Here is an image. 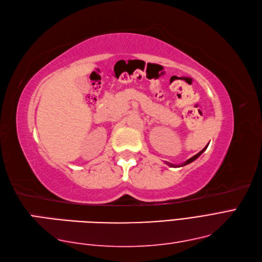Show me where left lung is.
Segmentation results:
<instances>
[{
	"label": "left lung",
	"instance_id": "left-lung-1",
	"mask_svg": "<svg viewBox=\"0 0 262 262\" xmlns=\"http://www.w3.org/2000/svg\"><path fill=\"white\" fill-rule=\"evenodd\" d=\"M208 146V145H207ZM207 146H206V148H203L199 153H196V155L195 156H193L192 158H190L189 159V160H187L186 162H184V163H182V164H179V165H176V164H171V163H168L169 165H171V167H183V165H187V164H189V163H191V162H192V161H194L195 160V159L196 158H199L201 155H202V153H203V151H205L206 149H207Z\"/></svg>",
	"mask_w": 262,
	"mask_h": 262
}]
</instances>
